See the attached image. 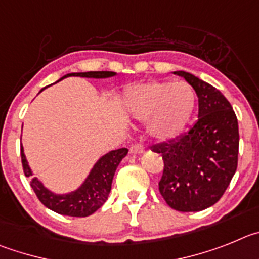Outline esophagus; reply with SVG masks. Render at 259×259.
Wrapping results in <instances>:
<instances>
[{
  "label": "esophagus",
  "instance_id": "34e87169",
  "mask_svg": "<svg viewBox=\"0 0 259 259\" xmlns=\"http://www.w3.org/2000/svg\"><path fill=\"white\" fill-rule=\"evenodd\" d=\"M144 151H146V147H144L142 143H134L132 144L129 148V152L132 153V155H141V153H143Z\"/></svg>",
  "mask_w": 259,
  "mask_h": 259
}]
</instances>
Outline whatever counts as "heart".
<instances>
[{"instance_id":"heart-1","label":"heart","mask_w":259,"mask_h":259,"mask_svg":"<svg viewBox=\"0 0 259 259\" xmlns=\"http://www.w3.org/2000/svg\"><path fill=\"white\" fill-rule=\"evenodd\" d=\"M195 93L186 82H151L134 85L126 90L124 103L133 116H153L151 130L161 138L176 135L187 122L195 107Z\"/></svg>"}]
</instances>
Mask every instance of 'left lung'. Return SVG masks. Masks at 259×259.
Listing matches in <instances>:
<instances>
[{
  "instance_id": "1",
  "label": "left lung",
  "mask_w": 259,
  "mask_h": 259,
  "mask_svg": "<svg viewBox=\"0 0 259 259\" xmlns=\"http://www.w3.org/2000/svg\"><path fill=\"white\" fill-rule=\"evenodd\" d=\"M199 98V118L185 134L152 147L164 161L158 191L170 208L200 211L220 201L237 169L239 124L232 106L214 86L174 72Z\"/></svg>"
}]
</instances>
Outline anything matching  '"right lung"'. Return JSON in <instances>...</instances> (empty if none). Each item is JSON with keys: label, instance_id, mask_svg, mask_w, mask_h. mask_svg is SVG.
<instances>
[{"label": "right lung", "instance_id": "right-lung-1", "mask_svg": "<svg viewBox=\"0 0 259 259\" xmlns=\"http://www.w3.org/2000/svg\"><path fill=\"white\" fill-rule=\"evenodd\" d=\"M115 72L111 71H95V72H81V73H68L63 76V78L69 76H77V77H93V78H104L113 76ZM59 80V81H60ZM127 148H118V150L111 151L107 155L102 156L99 161L94 165L92 173L86 178L85 183L78 188L77 191L58 196L46 190L42 183L37 178L31 181L32 190L36 193L37 199L45 205L46 208L55 211L62 215L68 217H88L97 211L102 205L108 199L111 185L121 160L126 156ZM20 156H22L23 171L25 177H31L32 171L29 169L23 153V147H20Z\"/></svg>", "mask_w": 259, "mask_h": 259}]
</instances>
